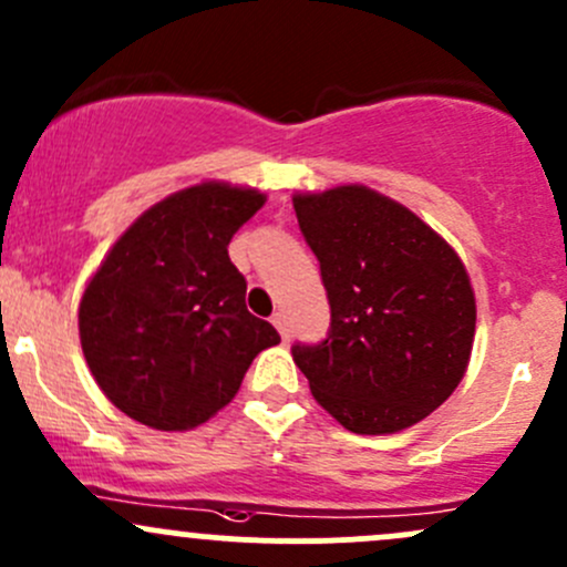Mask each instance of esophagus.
I'll return each instance as SVG.
<instances>
[{"instance_id": "1", "label": "esophagus", "mask_w": 567, "mask_h": 567, "mask_svg": "<svg viewBox=\"0 0 567 567\" xmlns=\"http://www.w3.org/2000/svg\"><path fill=\"white\" fill-rule=\"evenodd\" d=\"M272 324H276V330L281 332L284 340H289V324H286V316L284 313H272Z\"/></svg>"}]
</instances>
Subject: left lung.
I'll return each instance as SVG.
<instances>
[{
	"label": "left lung",
	"mask_w": 567,
	"mask_h": 567,
	"mask_svg": "<svg viewBox=\"0 0 567 567\" xmlns=\"http://www.w3.org/2000/svg\"><path fill=\"white\" fill-rule=\"evenodd\" d=\"M295 213L330 300L327 338L291 346L313 398L359 435L422 422L471 359L476 297L462 259L368 186L295 194Z\"/></svg>",
	"instance_id": "left-lung-1"
}]
</instances>
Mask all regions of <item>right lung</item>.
<instances>
[{"instance_id": "1", "label": "right lung", "mask_w": 567, "mask_h": 567, "mask_svg": "<svg viewBox=\"0 0 567 567\" xmlns=\"http://www.w3.org/2000/svg\"><path fill=\"white\" fill-rule=\"evenodd\" d=\"M265 205L257 188L199 184L156 203L115 240L83 291L78 327L91 375L126 416L192 430L281 343L246 308L229 240Z\"/></svg>"}]
</instances>
